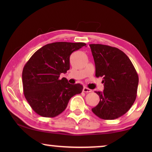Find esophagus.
<instances>
[{"instance_id": "34e87169", "label": "esophagus", "mask_w": 152, "mask_h": 152, "mask_svg": "<svg viewBox=\"0 0 152 152\" xmlns=\"http://www.w3.org/2000/svg\"><path fill=\"white\" fill-rule=\"evenodd\" d=\"M83 92H86V93H88V92H92V90L89 89L88 88H87V87H84V88H83Z\"/></svg>"}]
</instances>
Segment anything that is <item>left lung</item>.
I'll use <instances>...</instances> for the list:
<instances>
[{
	"label": "left lung",
	"mask_w": 152,
	"mask_h": 152,
	"mask_svg": "<svg viewBox=\"0 0 152 152\" xmlns=\"http://www.w3.org/2000/svg\"><path fill=\"white\" fill-rule=\"evenodd\" d=\"M96 77H102L103 92L96 91L100 101L92 111L105 120L117 119L125 114L135 101L139 78L128 56L118 48L90 44Z\"/></svg>",
	"instance_id": "8db88e82"
}]
</instances>
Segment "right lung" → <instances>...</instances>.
<instances>
[{"label": "right lung", "instance_id": "add662e5", "mask_svg": "<svg viewBox=\"0 0 152 152\" xmlns=\"http://www.w3.org/2000/svg\"><path fill=\"white\" fill-rule=\"evenodd\" d=\"M85 45L84 43H49L35 52L25 64L22 73L24 95L37 114L58 116L72 97L81 93L82 85L70 84L60 75L70 69L72 53Z\"/></svg>", "mask_w": 152, "mask_h": 152}]
</instances>
